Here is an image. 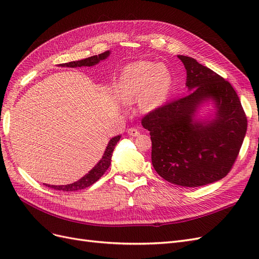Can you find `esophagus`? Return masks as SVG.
<instances>
[{
	"label": "esophagus",
	"mask_w": 259,
	"mask_h": 259,
	"mask_svg": "<svg viewBox=\"0 0 259 259\" xmlns=\"http://www.w3.org/2000/svg\"><path fill=\"white\" fill-rule=\"evenodd\" d=\"M127 134L130 135V136H133V137H136V136H138L140 133H139V131L137 130V128H135V127H132V128H130L128 131H127Z\"/></svg>",
	"instance_id": "esophagus-1"
}]
</instances>
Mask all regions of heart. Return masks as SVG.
<instances>
[{"instance_id": "heart-1", "label": "heart", "mask_w": 259, "mask_h": 259, "mask_svg": "<svg viewBox=\"0 0 259 259\" xmlns=\"http://www.w3.org/2000/svg\"><path fill=\"white\" fill-rule=\"evenodd\" d=\"M170 86L171 74L165 66L139 61L123 71L119 93L125 100L140 98L139 104L143 110L151 111L164 103Z\"/></svg>"}]
</instances>
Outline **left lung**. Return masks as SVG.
<instances>
[{
    "mask_svg": "<svg viewBox=\"0 0 259 259\" xmlns=\"http://www.w3.org/2000/svg\"><path fill=\"white\" fill-rule=\"evenodd\" d=\"M187 71L190 93L146 114L154 169L168 183L200 187L215 183L231 170L246 134L247 119L232 85L213 70L178 55ZM213 100L215 119L201 122L194 114L203 101Z\"/></svg>",
    "mask_w": 259,
    "mask_h": 259,
    "instance_id": "left-lung-1",
    "label": "left lung"
}]
</instances>
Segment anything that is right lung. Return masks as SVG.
<instances>
[{
	"label": "right lung",
	"mask_w": 259,
	"mask_h": 259,
	"mask_svg": "<svg viewBox=\"0 0 259 259\" xmlns=\"http://www.w3.org/2000/svg\"><path fill=\"white\" fill-rule=\"evenodd\" d=\"M110 52L107 51L105 53H101L99 55H95V56H92L89 58H85L82 60H77V61H71V62H67V64H60V67H70V68H76V67H91L94 65H97L100 60L106 59ZM121 138V136H115L112 139H110L109 142L105 153L103 155L101 160L96 164L95 167L93 169H91L89 171V174H86L84 177H82L80 180H77L75 183L69 184V185H65V186H51V185H46L44 184L46 187L53 188L55 190H62V191H77L81 189H85L90 186H92L93 184H95L97 180L105 174V171L108 169V167L110 166L111 164V156H112V152L114 150V147L117 144Z\"/></svg>",
	"instance_id": "obj_1"
}]
</instances>
